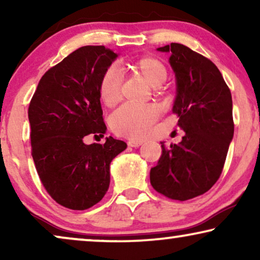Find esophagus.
I'll return each mask as SVG.
<instances>
[{
  "label": "esophagus",
  "instance_id": "obj_1",
  "mask_svg": "<svg viewBox=\"0 0 260 260\" xmlns=\"http://www.w3.org/2000/svg\"><path fill=\"white\" fill-rule=\"evenodd\" d=\"M141 144H142L141 141H136V140H129V141H127V145H129V147H133V148L140 147Z\"/></svg>",
  "mask_w": 260,
  "mask_h": 260
}]
</instances>
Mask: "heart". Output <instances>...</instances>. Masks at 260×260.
Wrapping results in <instances>:
<instances>
[{"mask_svg":"<svg viewBox=\"0 0 260 260\" xmlns=\"http://www.w3.org/2000/svg\"><path fill=\"white\" fill-rule=\"evenodd\" d=\"M131 70L143 78L151 86H159L168 76L165 62L157 56L144 55L129 63ZM123 77L116 67L110 66L99 80V95L108 106L115 105L122 98ZM158 110L152 105L125 104L117 109L110 118L113 133L131 140H143L150 134L158 119Z\"/></svg>","mask_w":260,"mask_h":260,"instance_id":"1","label":"heart"}]
</instances>
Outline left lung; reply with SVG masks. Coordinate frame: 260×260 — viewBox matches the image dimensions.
Returning <instances> with one entry per match:
<instances>
[{"mask_svg":"<svg viewBox=\"0 0 260 260\" xmlns=\"http://www.w3.org/2000/svg\"><path fill=\"white\" fill-rule=\"evenodd\" d=\"M158 51L172 53L177 84L173 112L186 134L179 144L162 142L150 183L166 198L186 201L208 191L221 175L234 134L232 95L208 58L175 42Z\"/></svg>","mask_w":260,"mask_h":260,"instance_id":"obj_1","label":"left lung"}]
</instances>
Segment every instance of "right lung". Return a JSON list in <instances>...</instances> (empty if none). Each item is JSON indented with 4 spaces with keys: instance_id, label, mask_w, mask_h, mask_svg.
Instances as JSON below:
<instances>
[{
    "instance_id": "obj_1",
    "label": "right lung",
    "mask_w": 260,
    "mask_h": 260,
    "mask_svg": "<svg viewBox=\"0 0 260 260\" xmlns=\"http://www.w3.org/2000/svg\"><path fill=\"white\" fill-rule=\"evenodd\" d=\"M117 54L104 46H84L46 72L28 108L35 168L56 204L84 211L108 191L110 163L126 143L111 136L105 143L85 144L90 135L103 137L106 126L99 80Z\"/></svg>"
}]
</instances>
